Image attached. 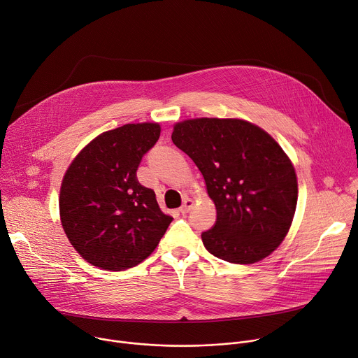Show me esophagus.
Wrapping results in <instances>:
<instances>
[{
  "mask_svg": "<svg viewBox=\"0 0 358 358\" xmlns=\"http://www.w3.org/2000/svg\"><path fill=\"white\" fill-rule=\"evenodd\" d=\"M192 207H194V201L189 199V198H187V199L184 201V203H182V207L180 208V213L184 215V214L189 213V211L192 210Z\"/></svg>",
  "mask_w": 358,
  "mask_h": 358,
  "instance_id": "obj_1",
  "label": "esophagus"
}]
</instances>
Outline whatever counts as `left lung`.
Listing matches in <instances>:
<instances>
[{
	"instance_id": "1",
	"label": "left lung",
	"mask_w": 358,
	"mask_h": 358,
	"mask_svg": "<svg viewBox=\"0 0 358 358\" xmlns=\"http://www.w3.org/2000/svg\"><path fill=\"white\" fill-rule=\"evenodd\" d=\"M171 140L195 163L215 203V225L201 235L207 250L236 265L269 257L297 203L296 171L279 143L250 122L217 117L178 122Z\"/></svg>"
}]
</instances>
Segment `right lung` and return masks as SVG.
I'll use <instances>...</instances> for the list:
<instances>
[{
	"label": "right lung",
	"instance_id": "add662e5",
	"mask_svg": "<svg viewBox=\"0 0 358 358\" xmlns=\"http://www.w3.org/2000/svg\"><path fill=\"white\" fill-rule=\"evenodd\" d=\"M159 123H129L87 143L69 164L59 192L62 228L90 265L120 272L155 250L173 217L136 177L141 157L156 144Z\"/></svg>",
	"mask_w": 358,
	"mask_h": 358
}]
</instances>
